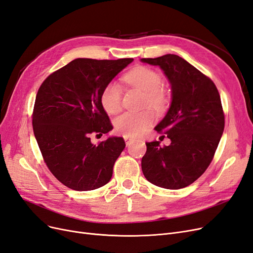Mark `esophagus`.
Returning a JSON list of instances; mask_svg holds the SVG:
<instances>
[{
    "label": "esophagus",
    "mask_w": 253,
    "mask_h": 253,
    "mask_svg": "<svg viewBox=\"0 0 253 253\" xmlns=\"http://www.w3.org/2000/svg\"><path fill=\"white\" fill-rule=\"evenodd\" d=\"M124 139H125V142H126V145H129L131 142L135 141L136 137L135 136H130V135H125Z\"/></svg>",
    "instance_id": "obj_1"
}]
</instances>
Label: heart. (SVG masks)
I'll return each mask as SVG.
<instances>
[{"label": "heart", "instance_id": "b5f03b06", "mask_svg": "<svg viewBox=\"0 0 253 253\" xmlns=\"http://www.w3.org/2000/svg\"><path fill=\"white\" fill-rule=\"evenodd\" d=\"M124 81L133 87L141 89L146 93L144 101L145 107L163 109L167 105L168 95L162 86V75L146 67H138L124 76ZM100 101L103 108L109 115H117L122 110V88L116 82H110L103 88ZM156 121V115L151 109L142 112H125L115 121L117 131L124 135H139L147 128L153 125Z\"/></svg>", "mask_w": 253, "mask_h": 253}]
</instances>
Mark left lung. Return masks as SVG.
<instances>
[{
	"label": "left lung",
	"instance_id": "1",
	"mask_svg": "<svg viewBox=\"0 0 253 253\" xmlns=\"http://www.w3.org/2000/svg\"><path fill=\"white\" fill-rule=\"evenodd\" d=\"M142 62L160 67L171 84V105L154 128L171 139L146 143L142 158L146 179L157 186L178 190L192 184L212 161L224 130V114L214 83L191 63L174 54Z\"/></svg>",
	"mask_w": 253,
	"mask_h": 253
}]
</instances>
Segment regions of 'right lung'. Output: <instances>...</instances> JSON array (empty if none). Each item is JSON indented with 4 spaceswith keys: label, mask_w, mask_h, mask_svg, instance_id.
<instances>
[{
    "label": "right lung",
    "mask_w": 253,
    "mask_h": 253,
    "mask_svg": "<svg viewBox=\"0 0 253 253\" xmlns=\"http://www.w3.org/2000/svg\"><path fill=\"white\" fill-rule=\"evenodd\" d=\"M132 61L74 59L51 74L37 91L32 116L36 142L51 173L72 190H96L111 178L124 139L108 136L93 145L89 134L112 130L101 92Z\"/></svg>",
    "instance_id": "add662e5"
}]
</instances>
